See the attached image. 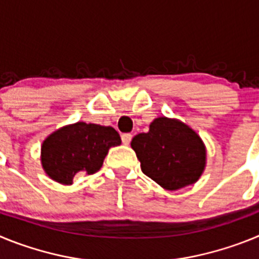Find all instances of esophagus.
Returning <instances> with one entry per match:
<instances>
[{
	"label": "esophagus",
	"mask_w": 259,
	"mask_h": 259,
	"mask_svg": "<svg viewBox=\"0 0 259 259\" xmlns=\"http://www.w3.org/2000/svg\"><path fill=\"white\" fill-rule=\"evenodd\" d=\"M132 140V135L131 134H123L122 135V141L124 145H128V144L131 143Z\"/></svg>",
	"instance_id": "obj_1"
}]
</instances>
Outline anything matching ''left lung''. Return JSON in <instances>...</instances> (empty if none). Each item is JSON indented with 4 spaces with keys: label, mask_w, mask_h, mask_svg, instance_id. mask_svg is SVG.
Listing matches in <instances>:
<instances>
[{
    "label": "left lung",
    "mask_w": 259,
    "mask_h": 259,
    "mask_svg": "<svg viewBox=\"0 0 259 259\" xmlns=\"http://www.w3.org/2000/svg\"><path fill=\"white\" fill-rule=\"evenodd\" d=\"M131 148L143 172L167 191L194 184L206 166V146L202 139L175 118H155L149 132L132 139Z\"/></svg>",
    "instance_id": "left-lung-1"
}]
</instances>
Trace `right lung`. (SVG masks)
<instances>
[{
	"label": "right lung",
	"instance_id": "1",
	"mask_svg": "<svg viewBox=\"0 0 259 259\" xmlns=\"http://www.w3.org/2000/svg\"><path fill=\"white\" fill-rule=\"evenodd\" d=\"M120 143L113 127L84 122L67 124L42 141L41 166L50 179L70 185L76 174L97 172L110 148Z\"/></svg>",
	"mask_w": 259,
	"mask_h": 259
}]
</instances>
